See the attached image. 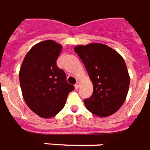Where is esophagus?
Here are the masks:
<instances>
[{
	"label": "esophagus",
	"instance_id": "obj_1",
	"mask_svg": "<svg viewBox=\"0 0 150 150\" xmlns=\"http://www.w3.org/2000/svg\"><path fill=\"white\" fill-rule=\"evenodd\" d=\"M80 85H81V83H80L79 81H77V82H76V84H75V88H76V89H77V88H78L80 87Z\"/></svg>",
	"mask_w": 150,
	"mask_h": 150
}]
</instances>
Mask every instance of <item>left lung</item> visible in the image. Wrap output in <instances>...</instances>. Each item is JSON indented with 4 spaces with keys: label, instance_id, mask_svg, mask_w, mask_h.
<instances>
[{
    "label": "left lung",
    "instance_id": "obj_1",
    "mask_svg": "<svg viewBox=\"0 0 150 150\" xmlns=\"http://www.w3.org/2000/svg\"><path fill=\"white\" fill-rule=\"evenodd\" d=\"M76 54L86 66L93 92L85 99L86 109L98 117H108L124 103L129 87L127 67L118 52L100 43L77 45Z\"/></svg>",
    "mask_w": 150,
    "mask_h": 150
}]
</instances>
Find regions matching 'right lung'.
Masks as SVG:
<instances>
[{"label": "right lung", "mask_w": 150, "mask_h": 150, "mask_svg": "<svg viewBox=\"0 0 150 150\" xmlns=\"http://www.w3.org/2000/svg\"><path fill=\"white\" fill-rule=\"evenodd\" d=\"M62 46L52 40L35 45L24 58L19 79L24 100L29 109L43 118H50L64 108L74 86L66 81L57 65Z\"/></svg>", "instance_id": "obj_1"}]
</instances>
